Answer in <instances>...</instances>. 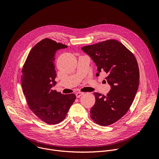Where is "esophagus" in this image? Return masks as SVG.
Returning a JSON list of instances; mask_svg holds the SVG:
<instances>
[{
    "instance_id": "obj_1",
    "label": "esophagus",
    "mask_w": 159,
    "mask_h": 159,
    "mask_svg": "<svg viewBox=\"0 0 159 159\" xmlns=\"http://www.w3.org/2000/svg\"><path fill=\"white\" fill-rule=\"evenodd\" d=\"M84 94V93H81V92H79V93H77L76 94H75V95H76V97L77 98H80L82 95H83Z\"/></svg>"
}]
</instances>
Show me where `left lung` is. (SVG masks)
<instances>
[{
    "label": "left lung",
    "instance_id": "1",
    "mask_svg": "<svg viewBox=\"0 0 159 159\" xmlns=\"http://www.w3.org/2000/svg\"><path fill=\"white\" fill-rule=\"evenodd\" d=\"M98 66L96 75L104 72L111 85L106 96L94 93V105L90 118L101 126H108L121 119L129 110L137 92L140 72L133 53L116 39H107L82 48Z\"/></svg>",
    "mask_w": 159,
    "mask_h": 159
}]
</instances>
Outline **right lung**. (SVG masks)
<instances>
[{"label": "right lung", "mask_w": 159, "mask_h": 159, "mask_svg": "<svg viewBox=\"0 0 159 159\" xmlns=\"http://www.w3.org/2000/svg\"><path fill=\"white\" fill-rule=\"evenodd\" d=\"M66 47L52 39H43L31 49L22 66L20 80L28 105L48 125L61 122L76 99L74 94L63 95L52 89L57 82L56 53Z\"/></svg>", "instance_id": "right-lung-1"}]
</instances>
